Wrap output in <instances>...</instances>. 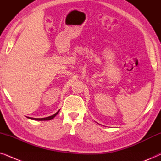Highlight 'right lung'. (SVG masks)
Returning a JSON list of instances; mask_svg holds the SVG:
<instances>
[{"mask_svg":"<svg viewBox=\"0 0 161 161\" xmlns=\"http://www.w3.org/2000/svg\"><path fill=\"white\" fill-rule=\"evenodd\" d=\"M59 111H60V110H59ZM59 111H58V112H56V114H53V115H52V116H48V117H45V118H31V117H28V118H29V119H35V120H38V121H44V120H50V119H53L55 116H56L57 114H58V112H59Z\"/></svg>","mask_w":161,"mask_h":161,"instance_id":"obj_1","label":"right lung"}]
</instances>
